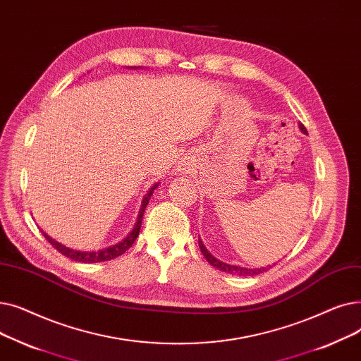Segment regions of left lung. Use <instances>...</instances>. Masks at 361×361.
Instances as JSON below:
<instances>
[{"label":"left lung","mask_w":361,"mask_h":361,"mask_svg":"<svg viewBox=\"0 0 361 361\" xmlns=\"http://www.w3.org/2000/svg\"><path fill=\"white\" fill-rule=\"evenodd\" d=\"M300 129L307 133V129L304 128V125L301 123L300 125ZM200 248H201V252L202 255L205 257V260H207L213 267L221 270V271H226V273H231V274H238V276H255V274H260L263 271L267 270V267H262V269H245V267H239V266H232V264H226V263H221L219 260H216L214 257L205 250V247L202 245V243L200 241Z\"/></svg>","instance_id":"left-lung-1"}]
</instances>
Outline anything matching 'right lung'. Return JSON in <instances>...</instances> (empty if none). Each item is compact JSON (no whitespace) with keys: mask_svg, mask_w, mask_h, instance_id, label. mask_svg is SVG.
<instances>
[{"mask_svg":"<svg viewBox=\"0 0 361 361\" xmlns=\"http://www.w3.org/2000/svg\"><path fill=\"white\" fill-rule=\"evenodd\" d=\"M159 186V182L154 185L151 190L148 191V194L144 197L142 200V204H141V210H140V216H138V220H136V225L135 228L132 229V232L123 239V241H120L118 244L116 245H111L109 248H104V250H99V251H76V250H71L67 248L64 245H61L60 243L54 241L53 238H49L47 233H44L47 241L53 245L59 252H61L63 255L68 257V259H72L75 262H80V263H101V262H107V260H113L116 259V257L122 255L123 252H126V250H129L132 247V244L135 243V239L138 238L140 235V231H141V225H142V216H144V212L147 209L148 205V201L152 195V191L156 190V188Z\"/></svg>","mask_w":361,"mask_h":361,"instance_id":"1","label":"right lung"}]
</instances>
